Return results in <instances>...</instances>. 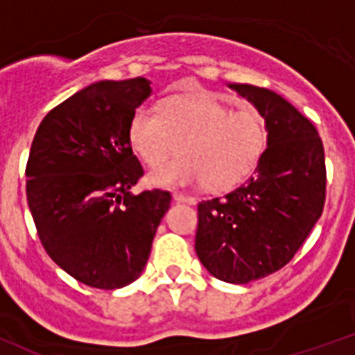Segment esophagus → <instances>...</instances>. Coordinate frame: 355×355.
I'll return each mask as SVG.
<instances>
[{
  "mask_svg": "<svg viewBox=\"0 0 355 355\" xmlns=\"http://www.w3.org/2000/svg\"><path fill=\"white\" fill-rule=\"evenodd\" d=\"M172 198H174V201H178V203H189V205L196 203L194 198H190V196H184V194H174Z\"/></svg>",
  "mask_w": 355,
  "mask_h": 355,
  "instance_id": "34e87169",
  "label": "esophagus"
}]
</instances>
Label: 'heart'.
I'll return each mask as SVG.
<instances>
[{
    "mask_svg": "<svg viewBox=\"0 0 355 355\" xmlns=\"http://www.w3.org/2000/svg\"><path fill=\"white\" fill-rule=\"evenodd\" d=\"M128 143L148 166L172 157L148 181L163 189L205 183L214 192L241 184L254 172L266 145L265 119L254 108L232 112L210 94L166 99L159 110L139 107L128 121Z\"/></svg>",
    "mask_w": 355,
    "mask_h": 355,
    "instance_id": "b5f03b06",
    "label": "heart"
}]
</instances>
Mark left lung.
I'll use <instances>...</instances> for the list:
<instances>
[{"mask_svg": "<svg viewBox=\"0 0 355 355\" xmlns=\"http://www.w3.org/2000/svg\"><path fill=\"white\" fill-rule=\"evenodd\" d=\"M265 119L254 175L198 207L196 254L214 277L245 285L283 268L321 218L324 150L315 127L274 90L227 83Z\"/></svg>", "mask_w": 355, "mask_h": 355, "instance_id": "obj_1", "label": "left lung"}]
</instances>
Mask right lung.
<instances>
[{
	"label": "right lung",
	"mask_w": 355,
	"mask_h": 355,
	"mask_svg": "<svg viewBox=\"0 0 355 355\" xmlns=\"http://www.w3.org/2000/svg\"><path fill=\"white\" fill-rule=\"evenodd\" d=\"M150 81H98L52 108L26 163V201L55 265L94 288H123L145 270L165 190L134 194L143 166L128 121L150 98Z\"/></svg>",
	"instance_id": "obj_1"
}]
</instances>
